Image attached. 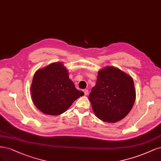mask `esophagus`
Returning a JSON list of instances; mask_svg holds the SVG:
<instances>
[{
  "instance_id": "34e87169",
  "label": "esophagus",
  "mask_w": 161,
  "mask_h": 161,
  "mask_svg": "<svg viewBox=\"0 0 161 161\" xmlns=\"http://www.w3.org/2000/svg\"><path fill=\"white\" fill-rule=\"evenodd\" d=\"M84 92V95L85 96H87L88 94H89V92H88V90H83Z\"/></svg>"
}]
</instances>
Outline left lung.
Masks as SVG:
<instances>
[{
  "label": "left lung",
  "mask_w": 161,
  "mask_h": 161,
  "mask_svg": "<svg viewBox=\"0 0 161 161\" xmlns=\"http://www.w3.org/2000/svg\"><path fill=\"white\" fill-rule=\"evenodd\" d=\"M132 77L114 67L99 71L89 95L93 111L100 120L116 122L127 116L135 102Z\"/></svg>",
  "instance_id": "obj_1"
}]
</instances>
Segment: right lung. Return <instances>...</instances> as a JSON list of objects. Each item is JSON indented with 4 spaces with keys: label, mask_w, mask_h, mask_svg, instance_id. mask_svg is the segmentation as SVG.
Segmentation results:
<instances>
[{
    "label": "right lung",
    "mask_w": 161,
    "mask_h": 161,
    "mask_svg": "<svg viewBox=\"0 0 161 161\" xmlns=\"http://www.w3.org/2000/svg\"><path fill=\"white\" fill-rule=\"evenodd\" d=\"M31 93L33 102L46 114L57 116L65 112L76 99L84 95L77 90L61 63H53L37 70Z\"/></svg>",
    "instance_id": "add662e5"
}]
</instances>
